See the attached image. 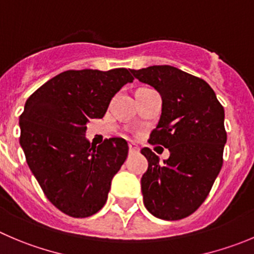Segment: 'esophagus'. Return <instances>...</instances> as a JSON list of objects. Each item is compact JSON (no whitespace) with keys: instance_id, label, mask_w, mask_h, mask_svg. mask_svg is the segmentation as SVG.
Segmentation results:
<instances>
[{"instance_id":"esophagus-1","label":"esophagus","mask_w":254,"mask_h":254,"mask_svg":"<svg viewBox=\"0 0 254 254\" xmlns=\"http://www.w3.org/2000/svg\"><path fill=\"white\" fill-rule=\"evenodd\" d=\"M128 149H129V152H138L139 151V147L137 146L136 143H128Z\"/></svg>"}]
</instances>
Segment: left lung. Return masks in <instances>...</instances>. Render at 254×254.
Masks as SVG:
<instances>
[{"instance_id":"left-lung-1","label":"left lung","mask_w":254,"mask_h":254,"mask_svg":"<svg viewBox=\"0 0 254 254\" xmlns=\"http://www.w3.org/2000/svg\"><path fill=\"white\" fill-rule=\"evenodd\" d=\"M131 72L161 95L162 115L148 142L170 151V158L159 163L151 149H141L148 161L141 178L143 203L157 218H186L203 203L223 165V106L206 81L176 67Z\"/></svg>"}]
</instances>
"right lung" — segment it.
<instances>
[{
    "label": "right lung",
    "instance_id": "1",
    "mask_svg": "<svg viewBox=\"0 0 254 254\" xmlns=\"http://www.w3.org/2000/svg\"><path fill=\"white\" fill-rule=\"evenodd\" d=\"M132 81L126 68L69 69L26 101L20 117L26 161L51 203L68 216H92L107 201L128 144L123 138H110L92 146L84 137L86 125L102 118L113 96Z\"/></svg>",
    "mask_w": 254,
    "mask_h": 254
}]
</instances>
